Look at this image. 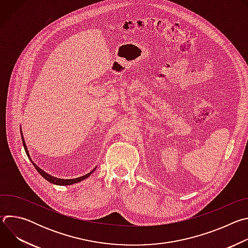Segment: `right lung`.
<instances>
[{
  "label": "right lung",
  "instance_id": "1",
  "mask_svg": "<svg viewBox=\"0 0 248 248\" xmlns=\"http://www.w3.org/2000/svg\"><path fill=\"white\" fill-rule=\"evenodd\" d=\"M21 138H22V143H23V147H24V150H25V153L27 154V156H28V158H29V160L31 161V159H30V156H29V153H28V151H27V147H26V145H25V141H24V139H23V136H22V133H21ZM32 162V161H31ZM32 164H33V166L35 167V169L37 170V171L43 176V178L46 180V181H48V182H50L51 184H54V185H57V186H69V185H73V184H77V183H79L80 181H83V180H85L86 178H88V176L95 170V169H93L90 172H88V173H86V174H84V175H82V176H79V178H77V179H72V180H62V179H58V178H55V176H52V175H50V174H48V173H46L43 170H41L40 168H38L36 165H35L33 162H32Z\"/></svg>",
  "mask_w": 248,
  "mask_h": 248
}]
</instances>
